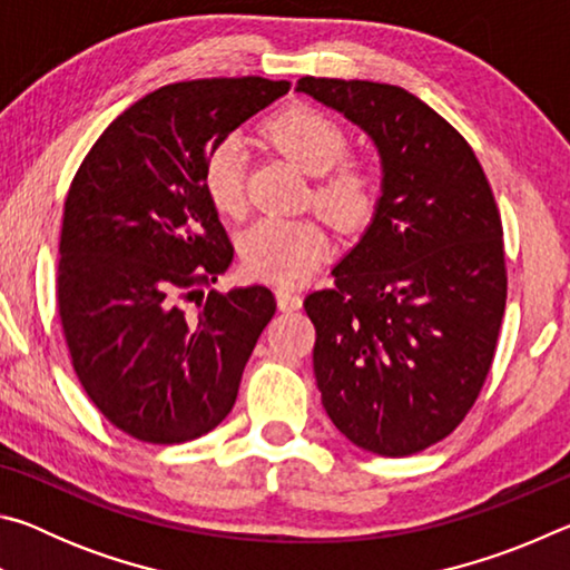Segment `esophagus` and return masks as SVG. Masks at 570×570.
<instances>
[{
	"mask_svg": "<svg viewBox=\"0 0 570 570\" xmlns=\"http://www.w3.org/2000/svg\"><path fill=\"white\" fill-rule=\"evenodd\" d=\"M276 302H278V308H282V312H296V308L302 306V296H298L294 288L278 286L276 288Z\"/></svg>",
	"mask_w": 570,
	"mask_h": 570,
	"instance_id": "esophagus-1",
	"label": "esophagus"
}]
</instances>
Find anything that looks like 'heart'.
<instances>
[{"mask_svg": "<svg viewBox=\"0 0 570 570\" xmlns=\"http://www.w3.org/2000/svg\"><path fill=\"white\" fill-rule=\"evenodd\" d=\"M268 138L306 176L316 178L314 204L340 228H356L372 218L380 200V178L370 166L344 160L350 138L330 115L314 108H288L268 122ZM246 150L236 135L216 142L204 163V190L218 214L240 216ZM246 272L276 284H296L324 262L330 250L320 220L262 218L240 236Z\"/></svg>", "mask_w": 570, "mask_h": 570, "instance_id": "heart-1", "label": "heart"}]
</instances>
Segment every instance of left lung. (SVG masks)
<instances>
[{"instance_id":"obj_1","label":"left lung","mask_w":570,"mask_h":570,"mask_svg":"<svg viewBox=\"0 0 570 570\" xmlns=\"http://www.w3.org/2000/svg\"><path fill=\"white\" fill-rule=\"evenodd\" d=\"M370 135L382 196L334 288L304 298L314 374L342 435L382 458L448 438L475 404L505 312L503 224L468 140L397 85L302 77Z\"/></svg>"}]
</instances>
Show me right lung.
I'll return each mask as SVG.
<instances>
[{
	"mask_svg": "<svg viewBox=\"0 0 570 570\" xmlns=\"http://www.w3.org/2000/svg\"><path fill=\"white\" fill-rule=\"evenodd\" d=\"M286 92L264 77L166 85L108 125L67 193L62 332L95 407L135 440L176 445L224 422L276 312L266 286L204 294L234 262L204 163Z\"/></svg>",
	"mask_w": 570,
	"mask_h": 570,
	"instance_id": "right-lung-1",
	"label": "right lung"
}]
</instances>
